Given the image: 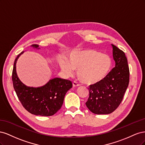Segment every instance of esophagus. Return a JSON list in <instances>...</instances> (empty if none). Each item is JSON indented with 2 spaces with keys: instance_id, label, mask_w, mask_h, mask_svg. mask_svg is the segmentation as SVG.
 <instances>
[{
  "instance_id": "esophagus-1",
  "label": "esophagus",
  "mask_w": 145,
  "mask_h": 145,
  "mask_svg": "<svg viewBox=\"0 0 145 145\" xmlns=\"http://www.w3.org/2000/svg\"><path fill=\"white\" fill-rule=\"evenodd\" d=\"M72 86H73V87H77V86H79V84H78V83L77 82L74 81L72 82Z\"/></svg>"
}]
</instances>
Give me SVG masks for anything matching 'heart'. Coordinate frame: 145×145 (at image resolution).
Here are the masks:
<instances>
[{
	"mask_svg": "<svg viewBox=\"0 0 145 145\" xmlns=\"http://www.w3.org/2000/svg\"><path fill=\"white\" fill-rule=\"evenodd\" d=\"M112 60L108 55L94 50H76L71 52L68 61L61 59L60 68L68 75L77 70L79 80L86 85H94L102 81L112 67Z\"/></svg>",
	"mask_w": 145,
	"mask_h": 145,
	"instance_id": "obj_1",
	"label": "heart"
}]
</instances>
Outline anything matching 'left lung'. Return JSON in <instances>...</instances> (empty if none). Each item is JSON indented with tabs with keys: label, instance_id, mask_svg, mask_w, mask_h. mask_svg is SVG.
Instances as JSON below:
<instances>
[{
	"label": "left lung",
	"instance_id": "obj_1",
	"mask_svg": "<svg viewBox=\"0 0 145 145\" xmlns=\"http://www.w3.org/2000/svg\"><path fill=\"white\" fill-rule=\"evenodd\" d=\"M116 67L100 82L88 88L89 97L86 105L95 114H108L119 106L129 85V69L125 52L111 45Z\"/></svg>",
	"mask_w": 145,
	"mask_h": 145
}]
</instances>
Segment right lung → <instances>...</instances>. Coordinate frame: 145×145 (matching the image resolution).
Segmentation results:
<instances>
[{"label": "right lung", "instance_id": "1", "mask_svg": "<svg viewBox=\"0 0 145 145\" xmlns=\"http://www.w3.org/2000/svg\"><path fill=\"white\" fill-rule=\"evenodd\" d=\"M32 47L40 49L37 45ZM15 59L12 80L13 86L22 105L32 114L41 116L54 115L62 107L65 95L72 86V82L61 78H54L40 87H30L20 81L16 72V63L21 54Z\"/></svg>", "mask_w": 145, "mask_h": 145}]
</instances>
